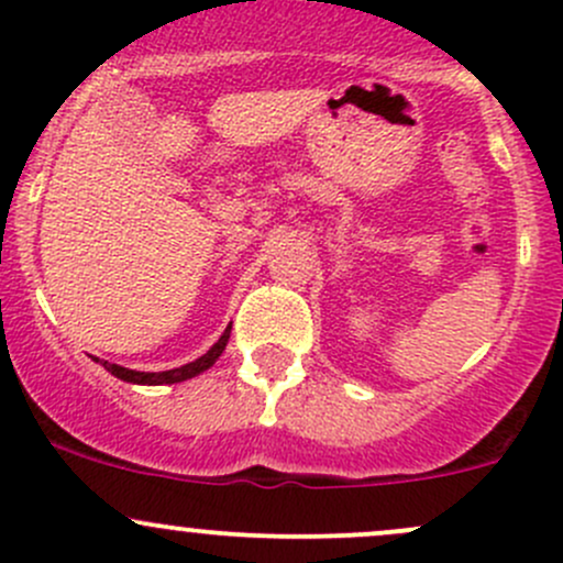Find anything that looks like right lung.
Listing matches in <instances>:
<instances>
[{
	"label": "right lung",
	"instance_id": "right-lung-1",
	"mask_svg": "<svg viewBox=\"0 0 563 563\" xmlns=\"http://www.w3.org/2000/svg\"><path fill=\"white\" fill-rule=\"evenodd\" d=\"M230 328H233V324H228V330H224V333L219 335V341L211 346V350L206 352V355H200V357H197V361L187 363V366H181V368H170V371H132V368H124V366H115V363H108V361H100V363H102V368L110 371V374L115 376V379L132 382V385H176V382H187V379H192V376L202 374V371H208V368L213 366V363L219 361V355H222L224 346H228Z\"/></svg>",
	"mask_w": 563,
	"mask_h": 563
}]
</instances>
